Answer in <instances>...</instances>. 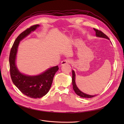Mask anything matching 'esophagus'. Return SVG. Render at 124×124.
Instances as JSON below:
<instances>
[{"label": "esophagus", "instance_id": "1", "mask_svg": "<svg viewBox=\"0 0 124 124\" xmlns=\"http://www.w3.org/2000/svg\"><path fill=\"white\" fill-rule=\"evenodd\" d=\"M71 62H72V61L69 59L63 60V61H62L61 62V65L63 66V65H66V64H69V63H71Z\"/></svg>", "mask_w": 124, "mask_h": 124}]
</instances>
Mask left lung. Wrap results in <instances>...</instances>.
Wrapping results in <instances>:
<instances>
[{
  "mask_svg": "<svg viewBox=\"0 0 124 124\" xmlns=\"http://www.w3.org/2000/svg\"><path fill=\"white\" fill-rule=\"evenodd\" d=\"M93 30L96 31V36L97 37H100V38H106L108 40H109V38L108 37L104 34L103 32H102L101 31H99L98 29H96L95 28H93ZM72 85H73V89L75 93H76V94L78 95V96H80L81 97H82V98H92L93 97L96 96V95H87L85 93H84L82 92H81L80 90L78 89L77 87V86L76 84V81H75V79H76V74H75L74 71L73 70L72 71Z\"/></svg>",
  "mask_w": 124,
  "mask_h": 124,
  "instance_id": "left-lung-1",
  "label": "left lung"
}]
</instances>
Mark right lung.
<instances>
[{
    "instance_id": "obj_1",
    "label": "right lung",
    "mask_w": 124,
    "mask_h": 124,
    "mask_svg": "<svg viewBox=\"0 0 124 124\" xmlns=\"http://www.w3.org/2000/svg\"><path fill=\"white\" fill-rule=\"evenodd\" d=\"M39 26H32L22 32L15 40L9 56L10 72L13 84L23 94L32 98H40L46 94L51 87L55 74L59 69L56 66L40 74L31 76L20 72L17 68L16 61L20 42Z\"/></svg>"
}]
</instances>
